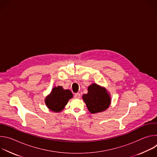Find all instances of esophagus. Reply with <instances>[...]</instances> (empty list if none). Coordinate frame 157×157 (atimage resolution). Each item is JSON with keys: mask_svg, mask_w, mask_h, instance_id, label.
<instances>
[{"mask_svg": "<svg viewBox=\"0 0 157 157\" xmlns=\"http://www.w3.org/2000/svg\"><path fill=\"white\" fill-rule=\"evenodd\" d=\"M81 98V94L79 93H76L75 94V98L76 99H80Z\"/></svg>", "mask_w": 157, "mask_h": 157, "instance_id": "esophagus-1", "label": "esophagus"}]
</instances>
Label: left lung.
I'll list each match as a JSON object with an SVG mask.
<instances>
[{"instance_id":"left-lung-1","label":"left lung","mask_w":157,"mask_h":157,"mask_svg":"<svg viewBox=\"0 0 157 157\" xmlns=\"http://www.w3.org/2000/svg\"><path fill=\"white\" fill-rule=\"evenodd\" d=\"M82 99L92 114L101 113L110 105L111 99L105 87L92 84L87 88V93L83 94Z\"/></svg>"}]
</instances>
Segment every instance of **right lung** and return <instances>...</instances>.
Returning <instances> with one entry per match:
<instances>
[{
	"label": "right lung",
	"mask_w": 157,
	"mask_h": 157,
	"mask_svg": "<svg viewBox=\"0 0 157 157\" xmlns=\"http://www.w3.org/2000/svg\"><path fill=\"white\" fill-rule=\"evenodd\" d=\"M73 98V94L69 89H64L62 86L55 87L50 94L45 98L44 102L47 107L53 112L61 111Z\"/></svg>",
	"instance_id": "add662e5"
}]
</instances>
